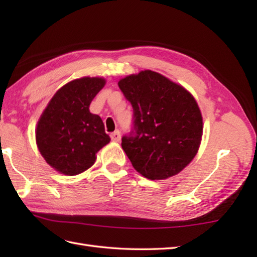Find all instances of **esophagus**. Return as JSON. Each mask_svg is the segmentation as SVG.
I'll list each match as a JSON object with an SVG mask.
<instances>
[{
    "mask_svg": "<svg viewBox=\"0 0 257 257\" xmlns=\"http://www.w3.org/2000/svg\"><path fill=\"white\" fill-rule=\"evenodd\" d=\"M110 137H111V140L113 141V143H119L120 138H121V136H120L119 130H117V132H114L110 135Z\"/></svg>",
    "mask_w": 257,
    "mask_h": 257,
    "instance_id": "esophagus-1",
    "label": "esophagus"
}]
</instances>
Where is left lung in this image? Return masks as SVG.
<instances>
[{
    "label": "left lung",
    "mask_w": 257,
    "mask_h": 257,
    "mask_svg": "<svg viewBox=\"0 0 257 257\" xmlns=\"http://www.w3.org/2000/svg\"><path fill=\"white\" fill-rule=\"evenodd\" d=\"M118 86L134 109L133 130L121 139L133 167L150 180L182 171L198 152L203 133L194 97L152 70L129 75Z\"/></svg>",
    "instance_id": "obj_1"
}]
</instances>
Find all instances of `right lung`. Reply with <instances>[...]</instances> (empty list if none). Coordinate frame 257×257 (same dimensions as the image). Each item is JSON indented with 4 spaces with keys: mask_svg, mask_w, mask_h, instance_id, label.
Returning <instances> with one entry per match:
<instances>
[{
    "mask_svg": "<svg viewBox=\"0 0 257 257\" xmlns=\"http://www.w3.org/2000/svg\"><path fill=\"white\" fill-rule=\"evenodd\" d=\"M100 77H83L56 91L38 120L36 144L56 171L76 176L90 168L96 154L110 141L98 114L89 105L105 86Z\"/></svg>",
    "mask_w": 257,
    "mask_h": 257,
    "instance_id": "1",
    "label": "right lung"
}]
</instances>
